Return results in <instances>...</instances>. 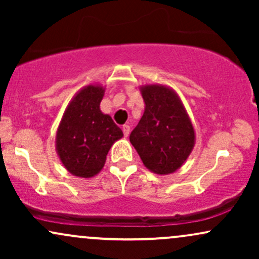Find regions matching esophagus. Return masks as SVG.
Masks as SVG:
<instances>
[{"label": "esophagus", "instance_id": "esophagus-1", "mask_svg": "<svg viewBox=\"0 0 259 259\" xmlns=\"http://www.w3.org/2000/svg\"><path fill=\"white\" fill-rule=\"evenodd\" d=\"M121 129H123L124 136H125V138H127V136H129V133H130V126L126 125V124H124V125L121 126Z\"/></svg>", "mask_w": 259, "mask_h": 259}]
</instances>
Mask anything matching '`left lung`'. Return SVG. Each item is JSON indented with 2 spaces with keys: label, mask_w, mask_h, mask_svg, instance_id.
I'll list each match as a JSON object with an SVG mask.
<instances>
[{
  "label": "left lung",
  "mask_w": 259,
  "mask_h": 259,
  "mask_svg": "<svg viewBox=\"0 0 259 259\" xmlns=\"http://www.w3.org/2000/svg\"><path fill=\"white\" fill-rule=\"evenodd\" d=\"M145 112L130 134L148 170L158 175L177 171L189 158L196 141L191 119L179 95L167 85L140 86Z\"/></svg>",
  "instance_id": "8db88e82"
}]
</instances>
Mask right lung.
I'll use <instances>...</instances> for the list:
<instances>
[{"mask_svg": "<svg viewBox=\"0 0 259 259\" xmlns=\"http://www.w3.org/2000/svg\"><path fill=\"white\" fill-rule=\"evenodd\" d=\"M105 88L90 84L69 101L56 134V152L74 177H95L105 167L107 154L123 132L105 114L100 103Z\"/></svg>", "mask_w": 259, "mask_h": 259, "instance_id": "obj_1", "label": "right lung"}]
</instances>
